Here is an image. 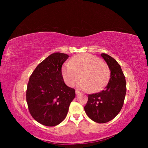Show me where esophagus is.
I'll return each mask as SVG.
<instances>
[{"instance_id":"1","label":"esophagus","mask_w":148,"mask_h":148,"mask_svg":"<svg viewBox=\"0 0 148 148\" xmlns=\"http://www.w3.org/2000/svg\"><path fill=\"white\" fill-rule=\"evenodd\" d=\"M75 93L77 94V95H78V94L80 93V92H79V91H78V90H76V91H75Z\"/></svg>"}]
</instances>
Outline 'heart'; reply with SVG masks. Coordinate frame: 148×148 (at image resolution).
Segmentation results:
<instances>
[{"label":"heart","instance_id":"heart-1","mask_svg":"<svg viewBox=\"0 0 148 148\" xmlns=\"http://www.w3.org/2000/svg\"><path fill=\"white\" fill-rule=\"evenodd\" d=\"M108 65L95 56L83 53L73 57L62 67V73L65 82L73 86L80 79L78 86L91 92L99 91L108 83L110 78Z\"/></svg>","mask_w":148,"mask_h":148}]
</instances>
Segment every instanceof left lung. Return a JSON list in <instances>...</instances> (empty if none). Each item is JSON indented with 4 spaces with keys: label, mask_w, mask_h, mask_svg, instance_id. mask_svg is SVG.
<instances>
[{
    "label": "left lung",
    "mask_w": 148,
    "mask_h": 148,
    "mask_svg": "<svg viewBox=\"0 0 148 148\" xmlns=\"http://www.w3.org/2000/svg\"><path fill=\"white\" fill-rule=\"evenodd\" d=\"M110 71V77L104 90L88 95L84 109L94 122L104 123L114 119L122 109L127 92L126 80L120 65L113 57L102 53Z\"/></svg>",
    "instance_id": "1"
}]
</instances>
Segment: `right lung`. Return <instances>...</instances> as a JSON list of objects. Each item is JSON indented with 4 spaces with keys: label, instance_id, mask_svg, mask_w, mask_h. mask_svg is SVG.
I'll return each mask as SVG.
<instances>
[{
    "label": "right lung",
    "instance_id": "add662e5",
    "mask_svg": "<svg viewBox=\"0 0 148 148\" xmlns=\"http://www.w3.org/2000/svg\"><path fill=\"white\" fill-rule=\"evenodd\" d=\"M69 57L64 53H52L36 66L29 77L26 94L29 113L45 126L60 123L75 97V89L66 86L62 74V66Z\"/></svg>",
    "mask_w": 148,
    "mask_h": 148
}]
</instances>
